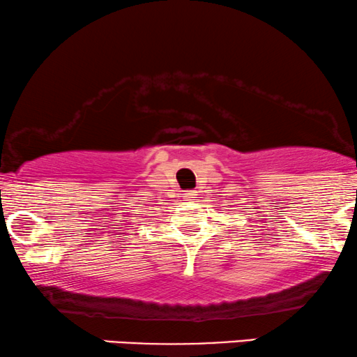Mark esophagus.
Listing matches in <instances>:
<instances>
[{"instance_id":"obj_1","label":"esophagus","mask_w":357,"mask_h":357,"mask_svg":"<svg viewBox=\"0 0 357 357\" xmlns=\"http://www.w3.org/2000/svg\"><path fill=\"white\" fill-rule=\"evenodd\" d=\"M195 197H196V195L192 191L184 192V199H186V201H195Z\"/></svg>"}]
</instances>
